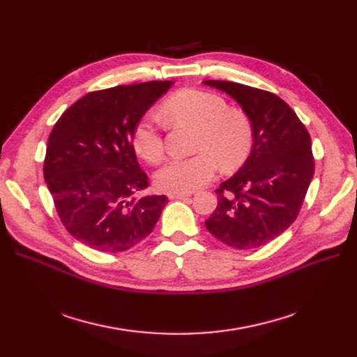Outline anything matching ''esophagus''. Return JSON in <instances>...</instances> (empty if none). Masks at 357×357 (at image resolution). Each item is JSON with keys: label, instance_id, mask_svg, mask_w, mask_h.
Segmentation results:
<instances>
[{"label": "esophagus", "instance_id": "obj_1", "mask_svg": "<svg viewBox=\"0 0 357 357\" xmlns=\"http://www.w3.org/2000/svg\"><path fill=\"white\" fill-rule=\"evenodd\" d=\"M189 197H192V192H178V193L171 192V193H168L169 199H183V198H189Z\"/></svg>", "mask_w": 357, "mask_h": 357}]
</instances>
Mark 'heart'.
<instances>
[{
	"label": "heart",
	"instance_id": "obj_1",
	"mask_svg": "<svg viewBox=\"0 0 357 357\" xmlns=\"http://www.w3.org/2000/svg\"><path fill=\"white\" fill-rule=\"evenodd\" d=\"M164 114L174 122L197 126L193 150L189 158L168 159L155 174V183L168 193L192 192L208 183L218 171L238 168L247 159L253 144V132L248 119L219 95L205 91H181L164 104ZM132 146L138 156L156 162L164 155L160 123L152 113H146L135 123Z\"/></svg>",
	"mask_w": 357,
	"mask_h": 357
}]
</instances>
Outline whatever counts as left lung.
<instances>
[{
    "instance_id": "left-lung-1",
    "label": "left lung",
    "mask_w": 357,
    "mask_h": 357,
    "mask_svg": "<svg viewBox=\"0 0 357 357\" xmlns=\"http://www.w3.org/2000/svg\"><path fill=\"white\" fill-rule=\"evenodd\" d=\"M229 95L252 125L243 167L220 183L218 207L205 222L219 241L240 250L265 245L295 222L314 174L310 134L277 95L250 86L205 80Z\"/></svg>"
}]
</instances>
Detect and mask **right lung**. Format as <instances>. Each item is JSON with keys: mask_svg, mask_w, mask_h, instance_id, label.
I'll return each mask as SVG.
<instances>
[{"mask_svg": "<svg viewBox=\"0 0 357 357\" xmlns=\"http://www.w3.org/2000/svg\"><path fill=\"white\" fill-rule=\"evenodd\" d=\"M172 83L91 92L53 126L43 172L62 225L77 241L117 253L153 231L167 197L139 195L149 180L138 165L132 131Z\"/></svg>", "mask_w": 357, "mask_h": 357, "instance_id": "1", "label": "right lung"}]
</instances>
